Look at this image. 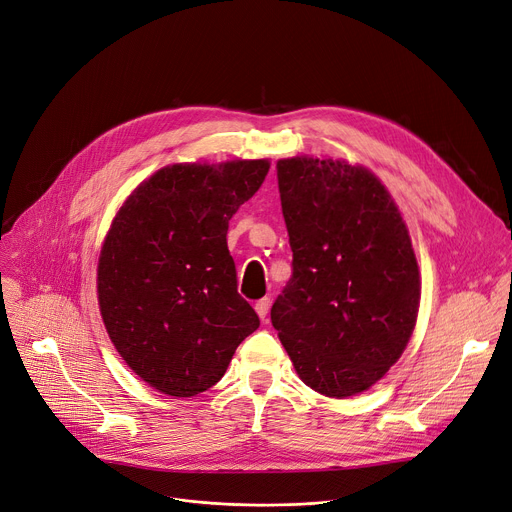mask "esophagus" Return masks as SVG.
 Returning a JSON list of instances; mask_svg holds the SVG:
<instances>
[{
    "mask_svg": "<svg viewBox=\"0 0 512 512\" xmlns=\"http://www.w3.org/2000/svg\"><path fill=\"white\" fill-rule=\"evenodd\" d=\"M269 304H271V300H269V298H261V300H257V302H255V310H257V314H259V318H261V320H265V318H267Z\"/></svg>",
    "mask_w": 512,
    "mask_h": 512,
    "instance_id": "obj_1",
    "label": "esophagus"
}]
</instances>
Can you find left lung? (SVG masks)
Instances as JSON below:
<instances>
[{
  "mask_svg": "<svg viewBox=\"0 0 512 512\" xmlns=\"http://www.w3.org/2000/svg\"><path fill=\"white\" fill-rule=\"evenodd\" d=\"M292 277L271 306L300 380L347 398L374 386L416 324L421 277L382 181L345 161H277Z\"/></svg>",
  "mask_w": 512,
  "mask_h": 512,
  "instance_id": "left-lung-1",
  "label": "left lung"
}]
</instances>
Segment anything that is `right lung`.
I'll use <instances>...</instances> for the list:
<instances>
[{
  "label": "right lung",
  "mask_w": 512,
  "mask_h": 512,
  "mask_svg": "<svg viewBox=\"0 0 512 512\" xmlns=\"http://www.w3.org/2000/svg\"><path fill=\"white\" fill-rule=\"evenodd\" d=\"M267 171V159L169 165L112 222L98 263L100 312L120 357L163 394L212 388L259 329L237 292L226 230Z\"/></svg>",
  "instance_id": "obj_1"
}]
</instances>
